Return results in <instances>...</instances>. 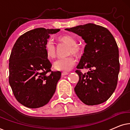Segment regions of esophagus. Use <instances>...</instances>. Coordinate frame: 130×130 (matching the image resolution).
I'll list each match as a JSON object with an SVG mask.
<instances>
[{
    "label": "esophagus",
    "instance_id": "obj_1",
    "mask_svg": "<svg viewBox=\"0 0 130 130\" xmlns=\"http://www.w3.org/2000/svg\"><path fill=\"white\" fill-rule=\"evenodd\" d=\"M69 73L68 72H63L61 73V75L62 76H65V75H67V74H68Z\"/></svg>",
    "mask_w": 130,
    "mask_h": 130
}]
</instances>
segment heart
Segmentation results:
<instances>
[{"label":"heart","mask_w":130,"mask_h":130,"mask_svg":"<svg viewBox=\"0 0 130 130\" xmlns=\"http://www.w3.org/2000/svg\"><path fill=\"white\" fill-rule=\"evenodd\" d=\"M60 42L69 45L68 54H74L76 57H79L82 54L83 48L80 45L77 43V39L70 34H65L58 38ZM44 50L48 58H54L56 56V46L51 40H48L44 45ZM76 63V59L73 56L70 55L64 58L57 60L54 63V68L57 70H70Z\"/></svg>","instance_id":"obj_1"}]
</instances>
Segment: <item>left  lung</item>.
<instances>
[{"label": "left lung", "instance_id": "8db88e82", "mask_svg": "<svg viewBox=\"0 0 130 130\" xmlns=\"http://www.w3.org/2000/svg\"><path fill=\"white\" fill-rule=\"evenodd\" d=\"M66 30L82 37L86 43L76 73L74 91L82 102L95 105L105 102L116 89L120 72L119 50L114 37L102 26L87 24ZM89 69L83 74L80 69Z\"/></svg>", "mask_w": 130, "mask_h": 130}]
</instances>
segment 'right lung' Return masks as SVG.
<instances>
[{"mask_svg": "<svg viewBox=\"0 0 130 130\" xmlns=\"http://www.w3.org/2000/svg\"><path fill=\"white\" fill-rule=\"evenodd\" d=\"M60 29L39 28L21 35L9 57V82L15 98L26 107L38 108L48 103L61 77L53 72L44 45L50 34Z\"/></svg>", "mask_w": 130, "mask_h": 130, "instance_id": "1", "label": "right lung"}]
</instances>
